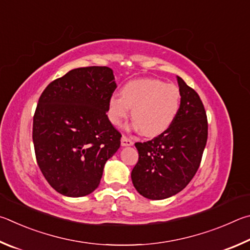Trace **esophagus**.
<instances>
[{
  "label": "esophagus",
  "mask_w": 250,
  "mask_h": 250,
  "mask_svg": "<svg viewBox=\"0 0 250 250\" xmlns=\"http://www.w3.org/2000/svg\"><path fill=\"white\" fill-rule=\"evenodd\" d=\"M121 144H122V146H132L133 144H134V142L130 138H128L127 136L123 135L122 139H121Z\"/></svg>",
  "instance_id": "34e87169"
}]
</instances>
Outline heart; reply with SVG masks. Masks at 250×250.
Listing matches in <instances>:
<instances>
[{
  "label": "heart",
  "mask_w": 250,
  "mask_h": 250,
  "mask_svg": "<svg viewBox=\"0 0 250 250\" xmlns=\"http://www.w3.org/2000/svg\"><path fill=\"white\" fill-rule=\"evenodd\" d=\"M181 105L180 89L172 83L154 78L137 79L122 87L121 96L108 100L107 117L113 125L127 118L129 108L136 126L145 136L165 133L178 116Z\"/></svg>",
  "instance_id": "1"
}]
</instances>
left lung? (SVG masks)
I'll return each instance as SVG.
<instances>
[{"label":"left lung","instance_id":"8db88e82","mask_svg":"<svg viewBox=\"0 0 250 250\" xmlns=\"http://www.w3.org/2000/svg\"><path fill=\"white\" fill-rule=\"evenodd\" d=\"M181 92L178 116L165 133L136 143L138 161L132 181L139 194L164 200L189 185L202 160L208 141V117L199 94L177 77Z\"/></svg>","mask_w":250,"mask_h":250}]
</instances>
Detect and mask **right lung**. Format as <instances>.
I'll use <instances>...</instances> for the list:
<instances>
[{
    "label": "right lung",
    "mask_w": 250,
    "mask_h": 250,
    "mask_svg": "<svg viewBox=\"0 0 250 250\" xmlns=\"http://www.w3.org/2000/svg\"><path fill=\"white\" fill-rule=\"evenodd\" d=\"M116 89L108 67L73 69L56 79L38 100L33 142L38 167L48 183L65 196L79 198L99 187L106 161L122 135L106 115Z\"/></svg>",
    "instance_id": "add662e5"
}]
</instances>
